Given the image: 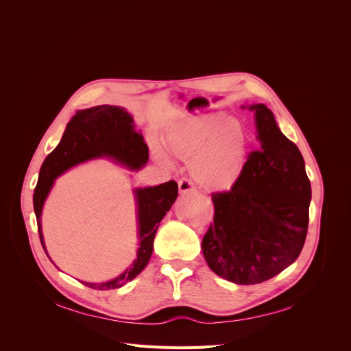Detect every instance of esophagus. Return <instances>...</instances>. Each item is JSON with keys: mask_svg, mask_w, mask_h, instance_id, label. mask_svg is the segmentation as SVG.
I'll return each instance as SVG.
<instances>
[{"mask_svg": "<svg viewBox=\"0 0 351 351\" xmlns=\"http://www.w3.org/2000/svg\"><path fill=\"white\" fill-rule=\"evenodd\" d=\"M178 188H179V192H180V193H188V192L195 191L193 183H192L191 180H188V179H180V180L178 182Z\"/></svg>", "mask_w": 351, "mask_h": 351, "instance_id": "esophagus-1", "label": "esophagus"}]
</instances>
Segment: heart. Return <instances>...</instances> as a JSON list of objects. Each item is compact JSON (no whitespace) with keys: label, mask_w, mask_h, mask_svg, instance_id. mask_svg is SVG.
<instances>
[{"label":"heart","mask_w":351,"mask_h":351,"mask_svg":"<svg viewBox=\"0 0 351 351\" xmlns=\"http://www.w3.org/2000/svg\"><path fill=\"white\" fill-rule=\"evenodd\" d=\"M245 126L222 114H209L183 122L165 141L168 152L191 160V173L202 188L212 192L230 189L241 178L247 156ZM158 162L172 168V162L160 151Z\"/></svg>","instance_id":"b5f03b06"}]
</instances>
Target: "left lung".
I'll use <instances>...</instances> for the list:
<instances>
[{
	"mask_svg": "<svg viewBox=\"0 0 351 351\" xmlns=\"http://www.w3.org/2000/svg\"><path fill=\"white\" fill-rule=\"evenodd\" d=\"M254 114L261 149L253 151L228 192L212 193L213 225L202 250L208 266L236 285H257L298 259L307 234L311 186L299 147L263 104Z\"/></svg>",
	"mask_w": 351,
	"mask_h": 351,
	"instance_id": "1",
	"label": "left lung"
}]
</instances>
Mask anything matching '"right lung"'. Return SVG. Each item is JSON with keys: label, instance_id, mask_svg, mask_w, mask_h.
<instances>
[{"label": "right lung", "instance_id": "add662e5", "mask_svg": "<svg viewBox=\"0 0 351 351\" xmlns=\"http://www.w3.org/2000/svg\"><path fill=\"white\" fill-rule=\"evenodd\" d=\"M102 158L114 160L131 171L142 169L149 159V149L141 131L135 129L134 118L121 106L99 105L77 110V114L68 122L58 146L45 158L41 166L38 183L34 191V212L41 245L48 257L41 215L55 179L73 166ZM134 197L139 239L136 259L112 280L102 283L82 282V285L97 290L122 287L135 279L149 262L154 250V239L160 220L165 217L166 212H169L178 197V183L169 180L158 186L136 188L134 189Z\"/></svg>", "mask_w": 351, "mask_h": 351}]
</instances>
